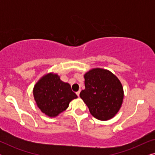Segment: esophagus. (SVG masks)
Wrapping results in <instances>:
<instances>
[{"label":"esophagus","instance_id":"34e87169","mask_svg":"<svg viewBox=\"0 0 155 155\" xmlns=\"http://www.w3.org/2000/svg\"><path fill=\"white\" fill-rule=\"evenodd\" d=\"M80 91H78V92H76V94H77L78 97H79V96H80Z\"/></svg>","mask_w":155,"mask_h":155}]
</instances>
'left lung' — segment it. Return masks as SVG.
<instances>
[{
  "instance_id": "left-lung-1",
  "label": "left lung",
  "mask_w": 155,
  "mask_h": 155,
  "mask_svg": "<svg viewBox=\"0 0 155 155\" xmlns=\"http://www.w3.org/2000/svg\"><path fill=\"white\" fill-rule=\"evenodd\" d=\"M84 77L85 89L80 92V98L97 119H111L123 103L124 89L120 80L111 72L102 68L90 70Z\"/></svg>"
}]
</instances>
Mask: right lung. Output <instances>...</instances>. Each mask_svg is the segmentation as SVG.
I'll use <instances>...</instances> for the list:
<instances>
[{
    "instance_id": "add662e5",
    "label": "right lung",
    "mask_w": 155,
    "mask_h": 155,
    "mask_svg": "<svg viewBox=\"0 0 155 155\" xmlns=\"http://www.w3.org/2000/svg\"><path fill=\"white\" fill-rule=\"evenodd\" d=\"M33 94L39 109L49 117H56L78 97L70 84L61 81L57 74L44 75L34 87Z\"/></svg>"
}]
</instances>
